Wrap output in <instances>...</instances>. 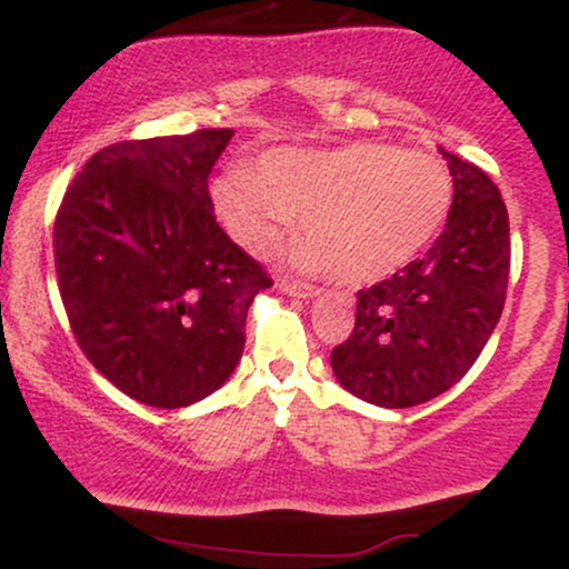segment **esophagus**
Listing matches in <instances>:
<instances>
[{"instance_id": "34e87169", "label": "esophagus", "mask_w": 569, "mask_h": 569, "mask_svg": "<svg viewBox=\"0 0 569 569\" xmlns=\"http://www.w3.org/2000/svg\"><path fill=\"white\" fill-rule=\"evenodd\" d=\"M278 289L291 293V297H302V299L316 297L318 293V286L305 283V280H297V278H286V276L278 278Z\"/></svg>"}]
</instances>
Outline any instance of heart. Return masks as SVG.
Listing matches in <instances>:
<instances>
[{"label":"heart","mask_w":569,"mask_h":569,"mask_svg":"<svg viewBox=\"0 0 569 569\" xmlns=\"http://www.w3.org/2000/svg\"><path fill=\"white\" fill-rule=\"evenodd\" d=\"M452 173L439 158L361 141L329 152L280 149L253 176L217 184L219 208L238 238L267 248L299 219L291 259L342 283L393 276L426 248L452 208Z\"/></svg>","instance_id":"heart-1"}]
</instances>
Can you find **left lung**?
Masks as SVG:
<instances>
[{"label":"left lung","instance_id":"8db88e82","mask_svg":"<svg viewBox=\"0 0 569 569\" xmlns=\"http://www.w3.org/2000/svg\"><path fill=\"white\" fill-rule=\"evenodd\" d=\"M441 154L455 181L447 227L426 257L358 291L356 326L331 350L342 388L385 409L452 388L506 305L511 232L500 189L473 162Z\"/></svg>","mask_w":569,"mask_h":569}]
</instances>
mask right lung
Returning <instances> with one entry per match:
<instances>
[{
  "mask_svg": "<svg viewBox=\"0 0 569 569\" xmlns=\"http://www.w3.org/2000/svg\"><path fill=\"white\" fill-rule=\"evenodd\" d=\"M230 128L117 141L56 213L63 310L88 361L160 409L211 396L238 367L246 316L272 278L213 217L208 176Z\"/></svg>",
  "mask_w": 569,
  "mask_h": 569,
  "instance_id": "right-lung-1",
  "label": "right lung"
}]
</instances>
